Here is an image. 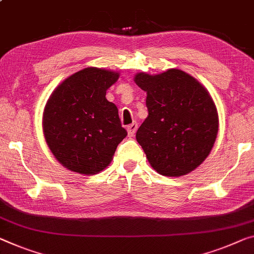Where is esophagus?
I'll list each match as a JSON object with an SVG mask.
<instances>
[{
  "instance_id": "1",
  "label": "esophagus",
  "mask_w": 254,
  "mask_h": 254,
  "mask_svg": "<svg viewBox=\"0 0 254 254\" xmlns=\"http://www.w3.org/2000/svg\"><path fill=\"white\" fill-rule=\"evenodd\" d=\"M136 130H137V124H136V123H132L127 127V131H128V135H129V136H134Z\"/></svg>"
}]
</instances>
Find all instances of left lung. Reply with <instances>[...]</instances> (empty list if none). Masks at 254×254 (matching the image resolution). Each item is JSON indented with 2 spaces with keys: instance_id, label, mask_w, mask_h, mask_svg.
<instances>
[{
  "instance_id": "obj_1",
  "label": "left lung",
  "mask_w": 254,
  "mask_h": 254,
  "mask_svg": "<svg viewBox=\"0 0 254 254\" xmlns=\"http://www.w3.org/2000/svg\"><path fill=\"white\" fill-rule=\"evenodd\" d=\"M134 81L146 92L149 115L136 139L158 174L181 177L201 165L217 138L219 118L210 93L183 70L158 75L137 72Z\"/></svg>"
}]
</instances>
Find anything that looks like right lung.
Masks as SVG:
<instances>
[{"mask_svg":"<svg viewBox=\"0 0 254 254\" xmlns=\"http://www.w3.org/2000/svg\"><path fill=\"white\" fill-rule=\"evenodd\" d=\"M118 78V71L88 67L65 78L50 95L43 132L54 158L68 170L89 176L101 173L127 136L118 108L105 97Z\"/></svg>","mask_w":254,"mask_h":254,"instance_id":"add662e5","label":"right lung"}]
</instances>
